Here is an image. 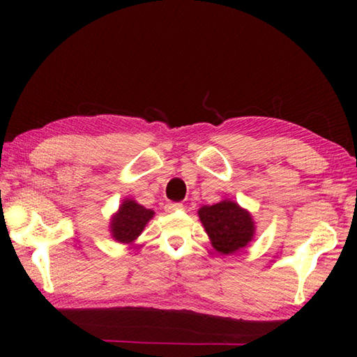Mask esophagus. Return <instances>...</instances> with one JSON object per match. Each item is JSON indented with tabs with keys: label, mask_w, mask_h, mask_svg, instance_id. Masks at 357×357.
I'll list each match as a JSON object with an SVG mask.
<instances>
[{
	"label": "esophagus",
	"mask_w": 357,
	"mask_h": 357,
	"mask_svg": "<svg viewBox=\"0 0 357 357\" xmlns=\"http://www.w3.org/2000/svg\"><path fill=\"white\" fill-rule=\"evenodd\" d=\"M179 209H183V204L181 203H168L165 206L167 213H174V211H179Z\"/></svg>",
	"instance_id": "34e87169"
}]
</instances>
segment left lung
I'll return each instance as SVG.
<instances>
[{
    "label": "left lung",
    "instance_id": "8db88e82",
    "mask_svg": "<svg viewBox=\"0 0 357 357\" xmlns=\"http://www.w3.org/2000/svg\"><path fill=\"white\" fill-rule=\"evenodd\" d=\"M198 215L214 249L225 255L236 253L253 238L255 228L250 214L234 202L223 200L213 206H203Z\"/></svg>",
    "mask_w": 357,
    "mask_h": 357
}]
</instances>
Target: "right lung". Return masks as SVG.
<instances>
[{"label": "right lung", "instance_id": "1", "mask_svg": "<svg viewBox=\"0 0 357 357\" xmlns=\"http://www.w3.org/2000/svg\"><path fill=\"white\" fill-rule=\"evenodd\" d=\"M154 213L134 200H126L112 220V234L119 243H132Z\"/></svg>", "mask_w": 357, "mask_h": 357}]
</instances>
